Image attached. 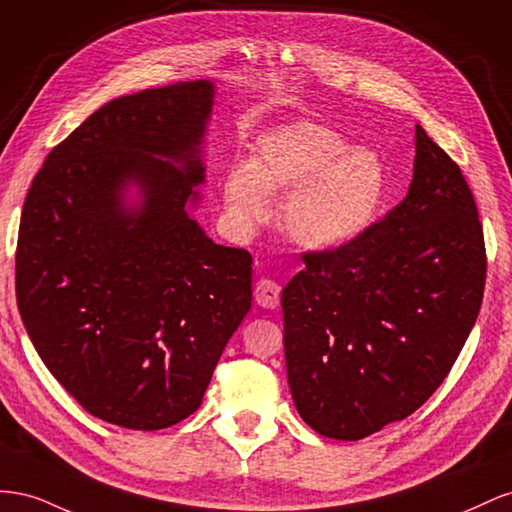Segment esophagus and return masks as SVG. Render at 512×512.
Segmentation results:
<instances>
[{
    "label": "esophagus",
    "mask_w": 512,
    "mask_h": 512,
    "mask_svg": "<svg viewBox=\"0 0 512 512\" xmlns=\"http://www.w3.org/2000/svg\"><path fill=\"white\" fill-rule=\"evenodd\" d=\"M253 296L264 309H276L281 304V285L272 279H259L253 287Z\"/></svg>",
    "instance_id": "obj_1"
}]
</instances>
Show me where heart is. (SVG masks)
Listing matches in <instances>:
<instances>
[{"instance_id":"heart-1","label":"heart","mask_w":512,"mask_h":512,"mask_svg":"<svg viewBox=\"0 0 512 512\" xmlns=\"http://www.w3.org/2000/svg\"><path fill=\"white\" fill-rule=\"evenodd\" d=\"M268 193H287L281 225L291 240L328 251L371 227L388 193V171L377 152L349 148L339 130L294 122L261 137L251 163L225 171V208L238 229L253 231L266 221Z\"/></svg>"}]
</instances>
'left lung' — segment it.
Segmentation results:
<instances>
[{
    "instance_id": "left-lung-1",
    "label": "left lung",
    "mask_w": 512,
    "mask_h": 512,
    "mask_svg": "<svg viewBox=\"0 0 512 512\" xmlns=\"http://www.w3.org/2000/svg\"><path fill=\"white\" fill-rule=\"evenodd\" d=\"M300 257L281 306L302 420L362 440L414 414L450 373L485 294L483 225L459 165L418 124L407 197L356 240Z\"/></svg>"
}]
</instances>
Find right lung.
I'll return each instance as SVG.
<instances>
[{
  "mask_svg": "<svg viewBox=\"0 0 512 512\" xmlns=\"http://www.w3.org/2000/svg\"><path fill=\"white\" fill-rule=\"evenodd\" d=\"M212 98V83L178 81L111 100L49 152L23 203L25 330L70 397L111 425L191 416L251 309V253L186 214ZM128 179L144 188L137 217L119 206Z\"/></svg>",
  "mask_w": 512,
  "mask_h": 512,
  "instance_id": "1",
  "label": "right lung"
}]
</instances>
